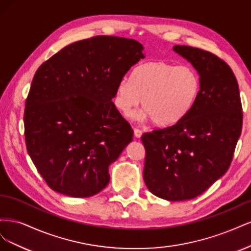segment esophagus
<instances>
[{
	"instance_id": "esophagus-1",
	"label": "esophagus",
	"mask_w": 251,
	"mask_h": 251,
	"mask_svg": "<svg viewBox=\"0 0 251 251\" xmlns=\"http://www.w3.org/2000/svg\"><path fill=\"white\" fill-rule=\"evenodd\" d=\"M134 135H135L136 138H140L141 135H142V131L139 130V128H135V130H134Z\"/></svg>"
}]
</instances>
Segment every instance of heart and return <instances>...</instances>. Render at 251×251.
<instances>
[{"mask_svg": "<svg viewBox=\"0 0 251 251\" xmlns=\"http://www.w3.org/2000/svg\"><path fill=\"white\" fill-rule=\"evenodd\" d=\"M200 90L201 78L194 67L156 60L139 65L132 79L124 77L118 82L114 103L127 115L141 101L144 109L137 114L139 120L172 126L194 107Z\"/></svg>", "mask_w": 251, "mask_h": 251, "instance_id": "obj_1", "label": "heart"}]
</instances>
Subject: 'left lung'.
<instances>
[{
	"label": "left lung",
	"mask_w": 251,
	"mask_h": 251,
	"mask_svg": "<svg viewBox=\"0 0 251 251\" xmlns=\"http://www.w3.org/2000/svg\"><path fill=\"white\" fill-rule=\"evenodd\" d=\"M201 78L194 107L175 125L142 135L143 179L168 201L198 197L228 170L242 131L238 81L230 67L208 51L176 45Z\"/></svg>",
	"instance_id": "left-lung-1"
}]
</instances>
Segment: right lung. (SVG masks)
<instances>
[{"label": "right lung", "instance_id": "obj_1", "mask_svg": "<svg viewBox=\"0 0 251 251\" xmlns=\"http://www.w3.org/2000/svg\"><path fill=\"white\" fill-rule=\"evenodd\" d=\"M142 51L135 40L100 35L68 45L37 69L25 104V140L53 191L87 198L108 185L110 165L134 133L112 100Z\"/></svg>", "mask_w": 251, "mask_h": 251}]
</instances>
